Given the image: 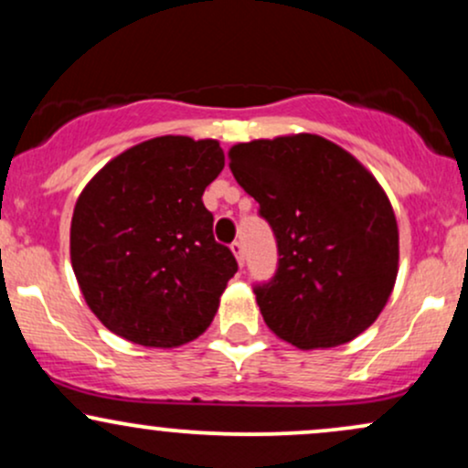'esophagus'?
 Returning <instances> with one entry per match:
<instances>
[{
  "mask_svg": "<svg viewBox=\"0 0 468 468\" xmlns=\"http://www.w3.org/2000/svg\"><path fill=\"white\" fill-rule=\"evenodd\" d=\"M230 250H233V255L238 257V264L244 266V261H246L244 244H241V241H233V244H230Z\"/></svg>",
  "mask_w": 468,
  "mask_h": 468,
  "instance_id": "34e87169",
  "label": "esophagus"
}]
</instances>
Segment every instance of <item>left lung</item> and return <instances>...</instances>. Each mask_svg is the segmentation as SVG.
I'll use <instances>...</instances> for the list:
<instances>
[{
	"mask_svg": "<svg viewBox=\"0 0 468 468\" xmlns=\"http://www.w3.org/2000/svg\"><path fill=\"white\" fill-rule=\"evenodd\" d=\"M229 158L277 241L275 275L252 286L266 325L299 350L367 330L399 272V227L374 176L314 133L235 144Z\"/></svg>",
	"mask_w": 468,
	"mask_h": 468,
	"instance_id": "obj_1",
	"label": "left lung"
}]
</instances>
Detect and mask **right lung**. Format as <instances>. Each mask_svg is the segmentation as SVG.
Returning a JSON list of instances; mask_svg holds the SVG:
<instances>
[{
  "label": "right lung",
  "instance_id": "right-lung-1",
  "mask_svg": "<svg viewBox=\"0 0 468 468\" xmlns=\"http://www.w3.org/2000/svg\"><path fill=\"white\" fill-rule=\"evenodd\" d=\"M222 169L218 141L160 136L90 180L74 207L69 257L107 330L147 347L182 346L207 330L238 272L202 202Z\"/></svg>",
  "mask_w": 468,
  "mask_h": 468
}]
</instances>
